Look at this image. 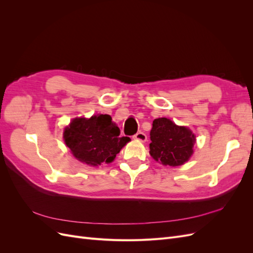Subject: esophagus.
<instances>
[{"label": "esophagus", "instance_id": "esophagus-1", "mask_svg": "<svg viewBox=\"0 0 253 253\" xmlns=\"http://www.w3.org/2000/svg\"><path fill=\"white\" fill-rule=\"evenodd\" d=\"M134 138L137 140H140V141H145L147 140V135H145L143 132H138L134 135Z\"/></svg>", "mask_w": 253, "mask_h": 253}]
</instances>
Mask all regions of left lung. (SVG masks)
Segmentation results:
<instances>
[{"label": "left lung", "mask_w": 253, "mask_h": 253, "mask_svg": "<svg viewBox=\"0 0 253 253\" xmlns=\"http://www.w3.org/2000/svg\"><path fill=\"white\" fill-rule=\"evenodd\" d=\"M150 154L156 162L176 167L185 164L193 153L195 136L189 128L176 126L167 118L153 121Z\"/></svg>", "instance_id": "1"}]
</instances>
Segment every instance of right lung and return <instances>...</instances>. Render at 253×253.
Listing matches in <instances>:
<instances>
[{"label":"right lung","instance_id":"obj_1","mask_svg":"<svg viewBox=\"0 0 253 253\" xmlns=\"http://www.w3.org/2000/svg\"><path fill=\"white\" fill-rule=\"evenodd\" d=\"M119 135L120 129L110 115L98 114L89 119H74L64 129V141L81 163L98 167L112 163L129 141L128 137Z\"/></svg>","mask_w":253,"mask_h":253}]
</instances>
